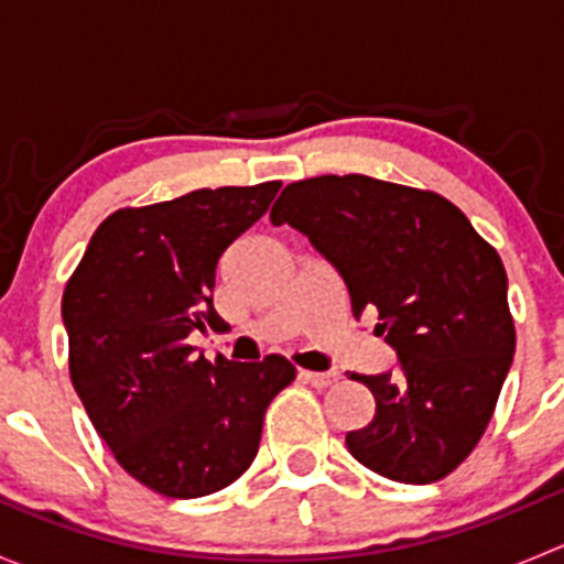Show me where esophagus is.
<instances>
[{
	"label": "esophagus",
	"mask_w": 564,
	"mask_h": 564,
	"mask_svg": "<svg viewBox=\"0 0 564 564\" xmlns=\"http://www.w3.org/2000/svg\"><path fill=\"white\" fill-rule=\"evenodd\" d=\"M297 377L303 379L305 384H311V388H318V390H324V388H329V384L338 382V373H335V371H324V373H318V371H300Z\"/></svg>",
	"instance_id": "34e87169"
}]
</instances>
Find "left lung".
Returning <instances> with one entry per match:
<instances>
[{"mask_svg": "<svg viewBox=\"0 0 564 564\" xmlns=\"http://www.w3.org/2000/svg\"><path fill=\"white\" fill-rule=\"evenodd\" d=\"M311 240L346 283L351 314L377 311L373 333L395 371L351 373L377 414L346 434L377 475L425 486L475 451L516 351L499 253L440 193L366 174H324L283 187L270 213Z\"/></svg>", "mask_w": 564, "mask_h": 564, "instance_id": "8db88e82", "label": "left lung"}]
</instances>
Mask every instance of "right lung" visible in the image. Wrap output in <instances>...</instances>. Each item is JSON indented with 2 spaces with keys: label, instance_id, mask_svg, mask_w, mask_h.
Here are the masks:
<instances>
[{
  "label": "right lung",
  "instance_id": "right-lung-1",
  "mask_svg": "<svg viewBox=\"0 0 564 564\" xmlns=\"http://www.w3.org/2000/svg\"><path fill=\"white\" fill-rule=\"evenodd\" d=\"M281 182L185 193L117 209L65 286L70 379L95 431L130 477L172 499L235 482L259 453L272 398L294 379L286 357L209 362L193 329H220L215 267Z\"/></svg>",
  "mask_w": 564,
  "mask_h": 564
}]
</instances>
